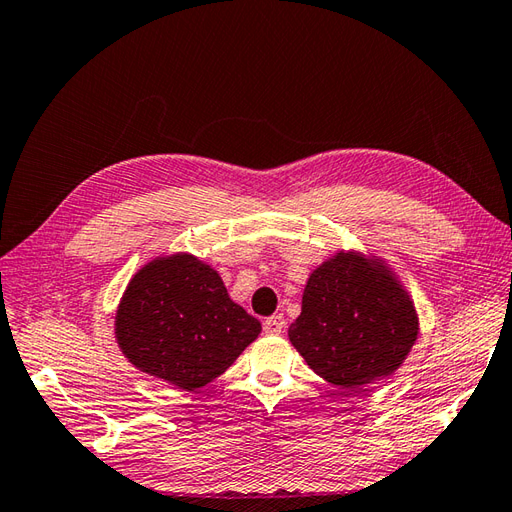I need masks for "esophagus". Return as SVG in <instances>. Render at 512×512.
<instances>
[{
    "instance_id": "1",
    "label": "esophagus",
    "mask_w": 512,
    "mask_h": 512,
    "mask_svg": "<svg viewBox=\"0 0 512 512\" xmlns=\"http://www.w3.org/2000/svg\"><path fill=\"white\" fill-rule=\"evenodd\" d=\"M265 333L267 335H280L285 331V315H271L265 320Z\"/></svg>"
}]
</instances>
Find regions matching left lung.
I'll return each mask as SVG.
<instances>
[{
  "label": "left lung",
  "mask_w": 512,
  "mask_h": 512,
  "mask_svg": "<svg viewBox=\"0 0 512 512\" xmlns=\"http://www.w3.org/2000/svg\"><path fill=\"white\" fill-rule=\"evenodd\" d=\"M418 337L410 293L377 256L337 252L306 280L289 339L309 368L361 390L403 366Z\"/></svg>",
  "instance_id": "obj_1"
}]
</instances>
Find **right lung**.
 I'll use <instances>...</instances> for the list:
<instances>
[{"mask_svg": "<svg viewBox=\"0 0 512 512\" xmlns=\"http://www.w3.org/2000/svg\"><path fill=\"white\" fill-rule=\"evenodd\" d=\"M116 342L135 368L181 390L208 385L260 335L217 269L192 254L157 256L124 289Z\"/></svg>", "mask_w": 512, "mask_h": 512, "instance_id": "right-lung-1", "label": "right lung"}]
</instances>
